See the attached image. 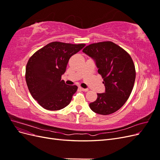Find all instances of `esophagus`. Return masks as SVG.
Listing matches in <instances>:
<instances>
[{"label":"esophagus","instance_id":"obj_1","mask_svg":"<svg viewBox=\"0 0 160 160\" xmlns=\"http://www.w3.org/2000/svg\"><path fill=\"white\" fill-rule=\"evenodd\" d=\"M79 89H81V91H85V92H87V91H88V89H84V88H79Z\"/></svg>","mask_w":160,"mask_h":160}]
</instances>
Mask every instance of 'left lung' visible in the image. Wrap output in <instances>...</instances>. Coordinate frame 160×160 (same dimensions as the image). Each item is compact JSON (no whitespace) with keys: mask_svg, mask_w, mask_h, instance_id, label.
I'll return each mask as SVG.
<instances>
[{"mask_svg":"<svg viewBox=\"0 0 160 160\" xmlns=\"http://www.w3.org/2000/svg\"><path fill=\"white\" fill-rule=\"evenodd\" d=\"M83 52L94 60L105 88V93H98L89 108L100 115L115 112L126 102L133 88L135 69L132 57L111 41L91 44Z\"/></svg>","mask_w":160,"mask_h":160,"instance_id":"left-lung-1","label":"left lung"}]
</instances>
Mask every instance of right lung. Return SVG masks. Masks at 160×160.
I'll return each mask as SVG.
<instances>
[{
  "mask_svg": "<svg viewBox=\"0 0 160 160\" xmlns=\"http://www.w3.org/2000/svg\"><path fill=\"white\" fill-rule=\"evenodd\" d=\"M85 46L52 42L28 59L25 73L27 85L32 97L41 107L57 111L70 103L77 86L66 85L61 76L65 73L70 57Z\"/></svg>",
  "mask_w": 160,
  "mask_h": 160,
  "instance_id": "1",
  "label": "right lung"
}]
</instances>
